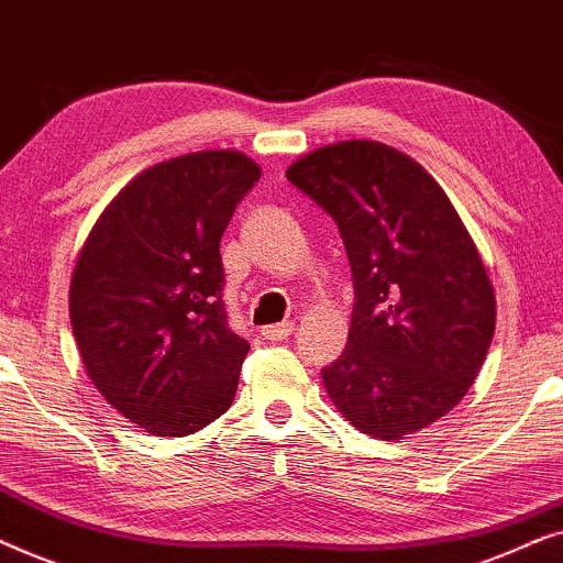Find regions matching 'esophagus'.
<instances>
[{
  "label": "esophagus",
  "mask_w": 563,
  "mask_h": 563,
  "mask_svg": "<svg viewBox=\"0 0 563 563\" xmlns=\"http://www.w3.org/2000/svg\"><path fill=\"white\" fill-rule=\"evenodd\" d=\"M291 330H295V322H279V325H268L261 330V335H264V341H284V338L291 335Z\"/></svg>",
  "instance_id": "34e87169"
}]
</instances>
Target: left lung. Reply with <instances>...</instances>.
<instances>
[{"instance_id":"1","label":"left lung","mask_w":563,"mask_h":563,"mask_svg":"<svg viewBox=\"0 0 563 563\" xmlns=\"http://www.w3.org/2000/svg\"><path fill=\"white\" fill-rule=\"evenodd\" d=\"M287 179L335 220L353 272L349 343L322 368L328 397L382 441L433 426L474 384L497 320L456 207L418 161L376 141L320 145Z\"/></svg>"}]
</instances>
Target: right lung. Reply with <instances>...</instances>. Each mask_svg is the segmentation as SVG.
I'll return each mask as SVG.
<instances>
[{
  "label": "right lung",
  "instance_id": "1",
  "mask_svg": "<svg viewBox=\"0 0 563 563\" xmlns=\"http://www.w3.org/2000/svg\"><path fill=\"white\" fill-rule=\"evenodd\" d=\"M261 166L197 151L130 179L76 258L68 314L102 397L145 433L191 435L233 405L249 341L228 328L220 238Z\"/></svg>",
  "mask_w": 563,
  "mask_h": 563
}]
</instances>
